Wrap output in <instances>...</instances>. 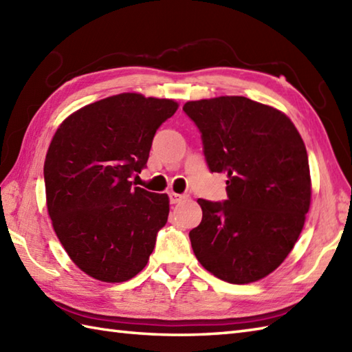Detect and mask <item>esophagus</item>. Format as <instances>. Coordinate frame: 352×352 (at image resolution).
Here are the masks:
<instances>
[{"label": "esophagus", "mask_w": 352, "mask_h": 352, "mask_svg": "<svg viewBox=\"0 0 352 352\" xmlns=\"http://www.w3.org/2000/svg\"><path fill=\"white\" fill-rule=\"evenodd\" d=\"M182 199H184V195H180V193H175V192H169V201H170V204L180 203Z\"/></svg>", "instance_id": "esophagus-1"}]
</instances>
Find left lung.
<instances>
[{"label":"left lung","instance_id":"8db88e82","mask_svg":"<svg viewBox=\"0 0 352 352\" xmlns=\"http://www.w3.org/2000/svg\"><path fill=\"white\" fill-rule=\"evenodd\" d=\"M183 110L201 133L208 169L228 177V199H198L192 250L223 281L261 280L289 256L310 208L304 142L280 110L245 96L189 101Z\"/></svg>","mask_w":352,"mask_h":352}]
</instances>
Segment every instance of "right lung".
I'll list each match as a JSON object with an SVG mask.
<instances>
[{
	"instance_id": "right-lung-1",
	"label": "right lung",
	"mask_w": 352,
	"mask_h": 352,
	"mask_svg": "<svg viewBox=\"0 0 352 352\" xmlns=\"http://www.w3.org/2000/svg\"><path fill=\"white\" fill-rule=\"evenodd\" d=\"M174 100L119 94L68 116L43 164L48 214L71 260L95 280L122 283L148 263L169 214L166 193L134 188Z\"/></svg>"
}]
</instances>
